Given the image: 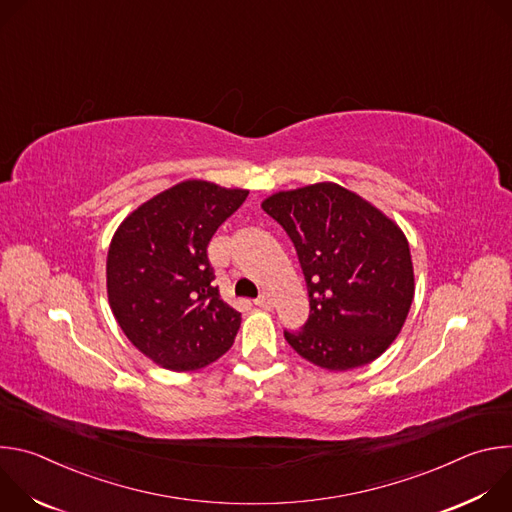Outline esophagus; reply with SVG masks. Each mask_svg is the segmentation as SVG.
Masks as SVG:
<instances>
[{"label": "esophagus", "instance_id": "esophagus-1", "mask_svg": "<svg viewBox=\"0 0 512 512\" xmlns=\"http://www.w3.org/2000/svg\"><path fill=\"white\" fill-rule=\"evenodd\" d=\"M255 306L263 308V310H271L273 308V300L269 294H261L257 300H255Z\"/></svg>", "mask_w": 512, "mask_h": 512}]
</instances>
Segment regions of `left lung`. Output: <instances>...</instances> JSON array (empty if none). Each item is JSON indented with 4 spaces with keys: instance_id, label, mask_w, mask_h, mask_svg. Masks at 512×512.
I'll return each instance as SVG.
<instances>
[{
    "instance_id": "left-lung-1",
    "label": "left lung",
    "mask_w": 512,
    "mask_h": 512,
    "mask_svg": "<svg viewBox=\"0 0 512 512\" xmlns=\"http://www.w3.org/2000/svg\"><path fill=\"white\" fill-rule=\"evenodd\" d=\"M263 210L296 247L310 296L304 328L283 330L300 356L348 371L381 356L413 302V265L401 229L354 192L322 182L269 196Z\"/></svg>"
}]
</instances>
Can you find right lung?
I'll return each mask as SVG.
<instances>
[{
  "instance_id": "obj_1",
  "label": "right lung",
  "mask_w": 512,
  "mask_h": 512,
  "mask_svg": "<svg viewBox=\"0 0 512 512\" xmlns=\"http://www.w3.org/2000/svg\"><path fill=\"white\" fill-rule=\"evenodd\" d=\"M247 194L180 182L133 210L111 241L113 316L139 352L170 371L202 369L235 342L241 314L221 300L206 249Z\"/></svg>"
}]
</instances>
